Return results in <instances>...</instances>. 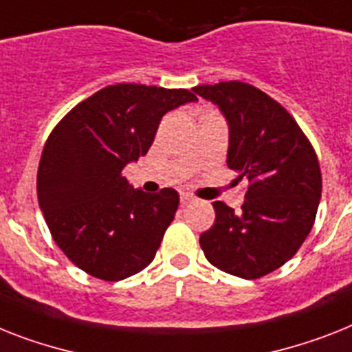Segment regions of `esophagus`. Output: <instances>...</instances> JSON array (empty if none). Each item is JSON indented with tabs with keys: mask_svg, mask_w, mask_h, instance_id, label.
Returning a JSON list of instances; mask_svg holds the SVG:
<instances>
[{
	"mask_svg": "<svg viewBox=\"0 0 352 352\" xmlns=\"http://www.w3.org/2000/svg\"><path fill=\"white\" fill-rule=\"evenodd\" d=\"M179 199H182V203L183 205H185V203H190L194 199L192 196H190V194L188 192H182V196H179Z\"/></svg>",
	"mask_w": 352,
	"mask_h": 352,
	"instance_id": "1",
	"label": "esophagus"
}]
</instances>
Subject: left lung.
Returning <instances> with one entry per match:
<instances>
[{
	"instance_id": "8db88e82",
	"label": "left lung",
	"mask_w": 352,
	"mask_h": 352,
	"mask_svg": "<svg viewBox=\"0 0 352 352\" xmlns=\"http://www.w3.org/2000/svg\"><path fill=\"white\" fill-rule=\"evenodd\" d=\"M228 124L226 164L248 188L241 210L214 203L216 223L201 234L208 263L241 278H259L297 254L315 223L322 176L311 144L277 100L239 80L203 84Z\"/></svg>"
}]
</instances>
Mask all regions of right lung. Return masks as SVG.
Segmentation results:
<instances>
[{
	"label": "right lung",
	"instance_id": "add662e5",
	"mask_svg": "<svg viewBox=\"0 0 352 352\" xmlns=\"http://www.w3.org/2000/svg\"><path fill=\"white\" fill-rule=\"evenodd\" d=\"M196 100L187 89L115 84L77 104L52 131L37 199L57 246L86 274L117 283L155 259L179 196L174 188L136 190L122 170L147 155L165 113Z\"/></svg>",
	"mask_w": 352,
	"mask_h": 352
}]
</instances>
